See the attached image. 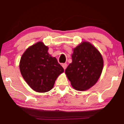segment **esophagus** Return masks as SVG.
Returning a JSON list of instances; mask_svg holds the SVG:
<instances>
[{
    "label": "esophagus",
    "mask_w": 124,
    "mask_h": 124,
    "mask_svg": "<svg viewBox=\"0 0 124 124\" xmlns=\"http://www.w3.org/2000/svg\"><path fill=\"white\" fill-rule=\"evenodd\" d=\"M62 66L63 68V69H65L66 68V67H67V64L65 63H62Z\"/></svg>",
    "instance_id": "34e87169"
}]
</instances>
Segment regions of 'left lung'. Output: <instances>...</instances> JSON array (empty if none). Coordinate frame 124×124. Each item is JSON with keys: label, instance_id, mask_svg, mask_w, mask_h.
I'll use <instances>...</instances> for the list:
<instances>
[{"label": "left lung", "instance_id": "left-lung-1", "mask_svg": "<svg viewBox=\"0 0 124 124\" xmlns=\"http://www.w3.org/2000/svg\"><path fill=\"white\" fill-rule=\"evenodd\" d=\"M72 62L65 70L72 86L78 91L89 89L101 75L104 61L99 51L87 41L73 49Z\"/></svg>", "mask_w": 124, "mask_h": 124}]
</instances>
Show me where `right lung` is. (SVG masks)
I'll return each instance as SVG.
<instances>
[{"label":"right lung","mask_w":124,"mask_h":124,"mask_svg":"<svg viewBox=\"0 0 124 124\" xmlns=\"http://www.w3.org/2000/svg\"><path fill=\"white\" fill-rule=\"evenodd\" d=\"M48 47L39 41L25 50L20 61V70L33 90L45 93L53 88L55 80L64 72L55 57L48 53Z\"/></svg>","instance_id":"right-lung-1"}]
</instances>
